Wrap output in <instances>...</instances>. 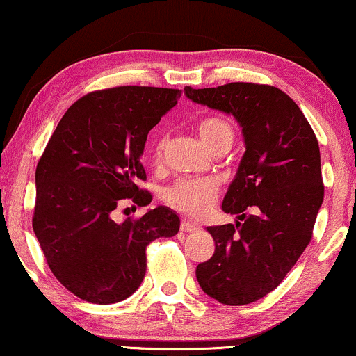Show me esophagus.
Masks as SVG:
<instances>
[{
    "label": "esophagus",
    "instance_id": "obj_1",
    "mask_svg": "<svg viewBox=\"0 0 356 356\" xmlns=\"http://www.w3.org/2000/svg\"><path fill=\"white\" fill-rule=\"evenodd\" d=\"M179 229H181L183 232H196L198 231V226L193 225V222H190V221H183L181 226H179Z\"/></svg>",
    "mask_w": 356,
    "mask_h": 356
}]
</instances>
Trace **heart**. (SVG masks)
<instances>
[{
  "instance_id": "1",
  "label": "heart",
  "mask_w": 356,
  "mask_h": 356,
  "mask_svg": "<svg viewBox=\"0 0 356 356\" xmlns=\"http://www.w3.org/2000/svg\"><path fill=\"white\" fill-rule=\"evenodd\" d=\"M200 138L211 152L227 150L234 142V129L225 117L211 115L201 118L196 125ZM166 147V138L160 137L153 145V161L158 163L163 156ZM219 185L213 178H186L179 179L178 183L171 185L165 191V200L170 206H173L178 211L188 214V216L198 218L211 208L218 196Z\"/></svg>"
}]
</instances>
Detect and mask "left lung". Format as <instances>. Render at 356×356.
<instances>
[{
    "mask_svg": "<svg viewBox=\"0 0 356 356\" xmlns=\"http://www.w3.org/2000/svg\"><path fill=\"white\" fill-rule=\"evenodd\" d=\"M185 95L236 118L245 152L222 200L234 225L208 226L214 254L196 267L204 293L245 305L274 291L312 239L323 201L320 150L312 127L277 87L231 82Z\"/></svg>",
    "mask_w": 356,
    "mask_h": 356,
    "instance_id": "1",
    "label": "left lung"
}]
</instances>
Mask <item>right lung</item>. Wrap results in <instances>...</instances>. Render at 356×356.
<instances>
[{"mask_svg": "<svg viewBox=\"0 0 356 356\" xmlns=\"http://www.w3.org/2000/svg\"><path fill=\"white\" fill-rule=\"evenodd\" d=\"M181 90L124 86L92 92L57 124L36 168L33 229L56 279L79 299L115 304L147 270V245L178 234L173 209L156 206L137 221H113L120 200L150 204L138 190L148 131Z\"/></svg>", "mask_w": 356, "mask_h": 356, "instance_id": "obj_1", "label": "right lung"}]
</instances>
